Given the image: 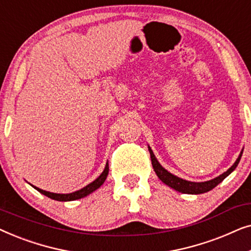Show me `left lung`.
<instances>
[{"instance_id":"1","label":"left lung","mask_w":251,"mask_h":251,"mask_svg":"<svg viewBox=\"0 0 251 251\" xmlns=\"http://www.w3.org/2000/svg\"><path fill=\"white\" fill-rule=\"evenodd\" d=\"M149 151H150V154H151V160H152L153 169H154V171H155V174L157 175V177H159L164 184H167L168 186L173 187L174 190H176L178 192H181V193H186V194H201V193H205V192L211 191L212 188L217 186L219 183H222V181L224 180L225 178L227 177L233 170L235 169L236 166H238L239 162H240V159H241L242 152H243V151H242V152L240 153V155L238 157V160L235 161V163L233 164V166L229 168L227 171H225L224 174H222L221 176L216 177L211 180L203 181V183H193V181H188V180L181 179V178L175 176V175L170 174L169 171H167L162 166H161L159 162H157L156 157L154 156L152 150H151L150 147H149Z\"/></svg>"}]
</instances>
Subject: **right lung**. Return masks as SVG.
Listing matches in <instances>:
<instances>
[{
	"label": "right lung",
	"mask_w": 251,
	"mask_h": 251,
	"mask_svg": "<svg viewBox=\"0 0 251 251\" xmlns=\"http://www.w3.org/2000/svg\"><path fill=\"white\" fill-rule=\"evenodd\" d=\"M108 175V162L106 163V167L104 171H102L100 176H99L97 179L92 181L87 186L81 188L80 191H76L74 192V193H70V194H57V193H51V192H47V191H43L41 190L39 187H35L33 186L35 190H37L40 192V193H42L46 195V197L52 199V200H57V201H74V200H78V199H82L84 197H87L88 194H90L91 192H94L97 190L98 187H100L102 184H104V181L106 179V177H107Z\"/></svg>",
	"instance_id": "right-lung-1"
}]
</instances>
